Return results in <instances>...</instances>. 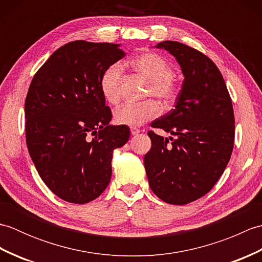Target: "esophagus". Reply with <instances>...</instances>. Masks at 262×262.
<instances>
[{"mask_svg": "<svg viewBox=\"0 0 262 262\" xmlns=\"http://www.w3.org/2000/svg\"><path fill=\"white\" fill-rule=\"evenodd\" d=\"M130 133H132V135H138L141 133V130L138 129V128H136V127H132L130 128Z\"/></svg>", "mask_w": 262, "mask_h": 262, "instance_id": "1", "label": "esophagus"}]
</instances>
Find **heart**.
<instances>
[{
	"label": "heart",
	"instance_id": "heart-1",
	"mask_svg": "<svg viewBox=\"0 0 262 262\" xmlns=\"http://www.w3.org/2000/svg\"><path fill=\"white\" fill-rule=\"evenodd\" d=\"M129 64L137 73L145 76L149 81L147 96H154L164 104H170L178 96V86L173 80V69L171 64L160 54L153 52L136 55L129 60ZM122 68L119 63L108 66L100 76V91L105 101L117 104L120 101V82ZM161 114L157 101L147 100L140 104L126 103L117 108L114 119L118 125L137 127L153 120Z\"/></svg>",
	"mask_w": 262,
	"mask_h": 262
}]
</instances>
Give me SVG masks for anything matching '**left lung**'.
<instances>
[{
  "mask_svg": "<svg viewBox=\"0 0 262 262\" xmlns=\"http://www.w3.org/2000/svg\"><path fill=\"white\" fill-rule=\"evenodd\" d=\"M157 47L173 55L185 80L176 108L151 125L173 137L149 130L152 147L144 165L160 199L186 205L209 192L223 174L234 145V111L223 75L209 57L178 41Z\"/></svg>",
  "mask_w": 262,
  "mask_h": 262,
  "instance_id": "1",
  "label": "left lung"
}]
</instances>
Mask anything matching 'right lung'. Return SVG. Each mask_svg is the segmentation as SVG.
<instances>
[{
  "mask_svg": "<svg viewBox=\"0 0 262 262\" xmlns=\"http://www.w3.org/2000/svg\"><path fill=\"white\" fill-rule=\"evenodd\" d=\"M125 56L117 43L75 40L37 71L25 102L26 142L46 186L65 202L86 204L111 179L113 151L127 143L128 126H111L100 91L103 71Z\"/></svg>",
  "mask_w": 262,
  "mask_h": 262,
  "instance_id": "add662e5",
  "label": "right lung"
}]
</instances>
